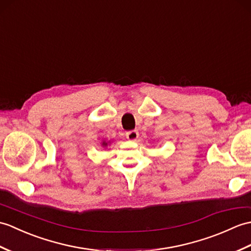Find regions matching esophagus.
Instances as JSON below:
<instances>
[{"instance_id":"34e87169","label":"esophagus","mask_w":251,"mask_h":251,"mask_svg":"<svg viewBox=\"0 0 251 251\" xmlns=\"http://www.w3.org/2000/svg\"><path fill=\"white\" fill-rule=\"evenodd\" d=\"M139 137V132L137 130H129L126 132V138L129 140V141H136Z\"/></svg>"}]
</instances>
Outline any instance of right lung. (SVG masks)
<instances>
[{"label":"right lung","mask_w":251,"mask_h":251,"mask_svg":"<svg viewBox=\"0 0 251 251\" xmlns=\"http://www.w3.org/2000/svg\"><path fill=\"white\" fill-rule=\"evenodd\" d=\"M102 145H107V143H104V142H103V143H102Z\"/></svg>","instance_id":"obj_1"}]
</instances>
